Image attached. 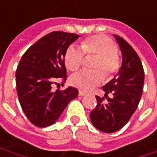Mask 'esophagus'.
Wrapping results in <instances>:
<instances>
[{"instance_id":"esophagus-1","label":"esophagus","mask_w":157,"mask_h":157,"mask_svg":"<svg viewBox=\"0 0 157 157\" xmlns=\"http://www.w3.org/2000/svg\"><path fill=\"white\" fill-rule=\"evenodd\" d=\"M84 95H85V92H83V91H79V96L82 97V96H84Z\"/></svg>"}]
</instances>
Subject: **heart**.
I'll return each instance as SVG.
<instances>
[{"instance_id": "b5f03b06", "label": "heart", "mask_w": 157, "mask_h": 157, "mask_svg": "<svg viewBox=\"0 0 157 157\" xmlns=\"http://www.w3.org/2000/svg\"><path fill=\"white\" fill-rule=\"evenodd\" d=\"M117 51V46L112 39L105 35H95L83 40L82 48L71 45L65 55V64L68 69L75 71L83 63L85 53L95 54L98 56L95 68L102 70L106 76H111L120 67ZM102 81L103 74L100 71L81 70L70 78L71 84L82 90H89Z\"/></svg>"}]
</instances>
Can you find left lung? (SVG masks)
<instances>
[{"mask_svg": "<svg viewBox=\"0 0 157 157\" xmlns=\"http://www.w3.org/2000/svg\"><path fill=\"white\" fill-rule=\"evenodd\" d=\"M114 37L123 62L116 75L102 87L105 98L109 93L113 98L104 102V98L96 96L97 106L90 115L92 124L106 133L117 132L128 123L138 107L144 86V70L138 54L124 39L116 34Z\"/></svg>", "mask_w": 157, "mask_h": 157, "instance_id": "left-lung-1", "label": "left lung"}]
</instances>
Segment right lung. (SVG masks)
Listing matches in <instances>:
<instances>
[{
    "instance_id": "1",
    "label": "right lung",
    "mask_w": 157,
    "mask_h": 157,
    "mask_svg": "<svg viewBox=\"0 0 157 157\" xmlns=\"http://www.w3.org/2000/svg\"><path fill=\"white\" fill-rule=\"evenodd\" d=\"M78 34L56 31L48 33L25 52L16 71V85L22 110L33 124L48 127L56 123L78 90L69 86L51 90L57 78L67 79L65 55Z\"/></svg>"
}]
</instances>
